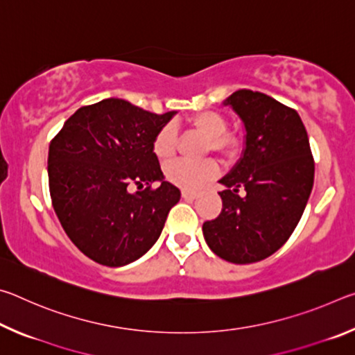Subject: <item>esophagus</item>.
<instances>
[{
  "instance_id": "1",
  "label": "esophagus",
  "mask_w": 355,
  "mask_h": 355,
  "mask_svg": "<svg viewBox=\"0 0 355 355\" xmlns=\"http://www.w3.org/2000/svg\"><path fill=\"white\" fill-rule=\"evenodd\" d=\"M182 196H183V199H186V200H194V199H197V192H192V191H186V189H183L182 191Z\"/></svg>"
}]
</instances>
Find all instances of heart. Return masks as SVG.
<instances>
[{
  "mask_svg": "<svg viewBox=\"0 0 355 355\" xmlns=\"http://www.w3.org/2000/svg\"><path fill=\"white\" fill-rule=\"evenodd\" d=\"M188 125L207 137L203 153L214 152L220 158L227 161L235 159L241 153L243 139L233 131L227 130V119L216 111H203L194 114L188 119ZM177 147V133L171 123L161 127L152 141V150L155 156L161 161L171 159L175 153ZM219 172V166L214 159H202V161H186L178 159L173 161L166 167V177L171 183L180 186L186 191H196L213 180Z\"/></svg>",
  "mask_w": 355,
  "mask_h": 355,
  "instance_id": "obj_1",
  "label": "heart"
}]
</instances>
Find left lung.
I'll use <instances>...</instances> for the list:
<instances>
[{
    "label": "left lung",
    "instance_id": "obj_1",
    "mask_svg": "<svg viewBox=\"0 0 355 355\" xmlns=\"http://www.w3.org/2000/svg\"><path fill=\"white\" fill-rule=\"evenodd\" d=\"M224 105L244 122L245 148L220 180L227 186L219 192L222 211L202 230L216 255L248 264L272 255L291 236L313 188L315 161L293 107L249 89L233 92Z\"/></svg>",
    "mask_w": 355,
    "mask_h": 355
}]
</instances>
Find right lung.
<instances>
[{
    "label": "right lung",
    "mask_w": 355,
    "mask_h": 355,
    "mask_svg": "<svg viewBox=\"0 0 355 355\" xmlns=\"http://www.w3.org/2000/svg\"><path fill=\"white\" fill-rule=\"evenodd\" d=\"M173 114L106 98L80 107L51 139L53 208L71 243L91 260L123 266L159 238L180 189L164 182L152 141ZM155 181L162 184L153 189ZM131 185L140 191L130 193Z\"/></svg>",
    "instance_id": "1"
}]
</instances>
